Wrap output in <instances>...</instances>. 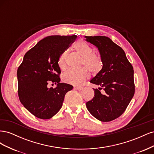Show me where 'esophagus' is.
<instances>
[{"label": "esophagus", "mask_w": 154, "mask_h": 154, "mask_svg": "<svg viewBox=\"0 0 154 154\" xmlns=\"http://www.w3.org/2000/svg\"><path fill=\"white\" fill-rule=\"evenodd\" d=\"M75 88H76V90H78V91H82V90H83V87H79V86H78V87H75Z\"/></svg>", "instance_id": "1"}]
</instances>
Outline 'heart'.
<instances>
[{
	"label": "heart",
	"mask_w": 154,
	"mask_h": 154,
	"mask_svg": "<svg viewBox=\"0 0 154 154\" xmlns=\"http://www.w3.org/2000/svg\"><path fill=\"white\" fill-rule=\"evenodd\" d=\"M74 48L77 53L82 57L81 66H85L92 74H98L103 67V62L99 55L94 53V50L85 42L80 40L74 44ZM67 52L61 54L58 60V64L61 70H66ZM87 68V69H88ZM85 67L78 69H69L62 75L63 82L74 85H80L89 76L88 71Z\"/></svg>",
	"instance_id": "heart-1"
}]
</instances>
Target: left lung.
Segmentation results:
<instances>
[{
  "label": "left lung",
  "instance_id": "left-lung-1",
  "mask_svg": "<svg viewBox=\"0 0 154 154\" xmlns=\"http://www.w3.org/2000/svg\"><path fill=\"white\" fill-rule=\"evenodd\" d=\"M85 38L97 48L103 62L101 71L91 80L101 87L93 88L94 96L87 102V108L101 122H110L124 112L134 95L133 67L123 49L109 37L85 36Z\"/></svg>",
  "mask_w": 154,
  "mask_h": 154
}]
</instances>
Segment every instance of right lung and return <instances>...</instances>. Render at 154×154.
Segmentation results:
<instances>
[{
  "instance_id": "obj_1",
  "label": "right lung",
  "mask_w": 154,
  "mask_h": 154,
  "mask_svg": "<svg viewBox=\"0 0 154 154\" xmlns=\"http://www.w3.org/2000/svg\"><path fill=\"white\" fill-rule=\"evenodd\" d=\"M76 38L49 36L25 54L17 70L18 94L21 103L35 117L52 118L62 108L66 93L72 89V85L60 83L58 60ZM49 82L57 83V87L48 88Z\"/></svg>"
}]
</instances>
